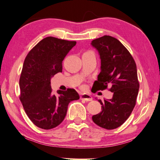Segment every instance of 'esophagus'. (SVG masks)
Here are the masks:
<instances>
[{
    "instance_id": "obj_1",
    "label": "esophagus",
    "mask_w": 160,
    "mask_h": 160,
    "mask_svg": "<svg viewBox=\"0 0 160 160\" xmlns=\"http://www.w3.org/2000/svg\"><path fill=\"white\" fill-rule=\"evenodd\" d=\"M80 98L81 99H83V100H85L86 102H90V101H92V97L91 95H90L89 94H86V93H83V94H81L80 95Z\"/></svg>"
}]
</instances>
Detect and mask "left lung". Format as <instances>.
<instances>
[{"label": "left lung", "mask_w": 160, "mask_h": 160, "mask_svg": "<svg viewBox=\"0 0 160 160\" xmlns=\"http://www.w3.org/2000/svg\"><path fill=\"white\" fill-rule=\"evenodd\" d=\"M99 53L101 71L92 87L103 90L110 86L113 97L102 102V111L92 119L96 125L107 129L120 127L133 111L139 88L137 65L134 58L116 38L104 35L91 42Z\"/></svg>", "instance_id": "1"}]
</instances>
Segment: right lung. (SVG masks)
<instances>
[{
  "label": "right lung",
  "mask_w": 160,
  "mask_h": 160,
  "mask_svg": "<svg viewBox=\"0 0 160 160\" xmlns=\"http://www.w3.org/2000/svg\"><path fill=\"white\" fill-rule=\"evenodd\" d=\"M77 44L53 37L44 38L30 51L19 79L20 100L27 116L37 127H57L66 116L68 104L79 95L74 89L52 93L51 79L62 70V62Z\"/></svg>",
  "instance_id": "obj_1"
}]
</instances>
